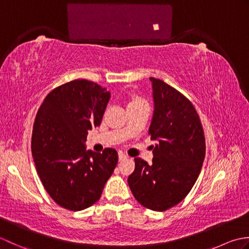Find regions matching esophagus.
Wrapping results in <instances>:
<instances>
[{
  "mask_svg": "<svg viewBox=\"0 0 249 249\" xmlns=\"http://www.w3.org/2000/svg\"><path fill=\"white\" fill-rule=\"evenodd\" d=\"M126 160V155L124 154V153L120 152L119 153V160Z\"/></svg>",
  "mask_w": 249,
  "mask_h": 249,
  "instance_id": "esophagus-1",
  "label": "esophagus"
}]
</instances>
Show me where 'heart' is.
<instances>
[{
  "instance_id": "1",
  "label": "heart",
  "mask_w": 249,
  "mask_h": 249,
  "mask_svg": "<svg viewBox=\"0 0 249 249\" xmlns=\"http://www.w3.org/2000/svg\"><path fill=\"white\" fill-rule=\"evenodd\" d=\"M131 104H146L143 99H140V98H137V99H134L133 102H131L129 105Z\"/></svg>"
}]
</instances>
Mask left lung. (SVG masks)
<instances>
[{
	"label": "left lung",
	"mask_w": 249,
	"mask_h": 249,
	"mask_svg": "<svg viewBox=\"0 0 249 249\" xmlns=\"http://www.w3.org/2000/svg\"><path fill=\"white\" fill-rule=\"evenodd\" d=\"M154 114L149 129L157 140L151 165L135 158L128 185L138 202L157 212L178 204L192 190L205 156V138L194 105L160 79L150 78Z\"/></svg>",
	"instance_id": "8db88e82"
}]
</instances>
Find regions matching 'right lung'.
<instances>
[{
    "instance_id": "1",
    "label": "right lung",
    "mask_w": 249,
    "mask_h": 249,
    "mask_svg": "<svg viewBox=\"0 0 249 249\" xmlns=\"http://www.w3.org/2000/svg\"><path fill=\"white\" fill-rule=\"evenodd\" d=\"M110 93L77 79L47 95L37 111L32 154L37 173L56 204L81 211L99 200L118 163V152L87 151L89 130L102 123Z\"/></svg>"
}]
</instances>
